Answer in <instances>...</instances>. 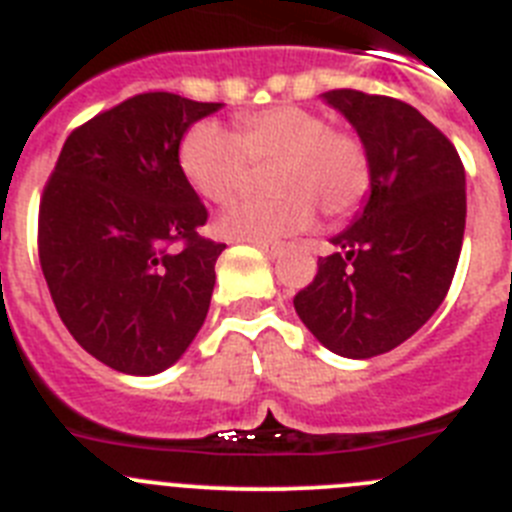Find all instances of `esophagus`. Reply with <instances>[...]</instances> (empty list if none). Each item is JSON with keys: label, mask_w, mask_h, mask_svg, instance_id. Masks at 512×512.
I'll list each match as a JSON object with an SVG mask.
<instances>
[{"label": "esophagus", "mask_w": 512, "mask_h": 512, "mask_svg": "<svg viewBox=\"0 0 512 512\" xmlns=\"http://www.w3.org/2000/svg\"><path fill=\"white\" fill-rule=\"evenodd\" d=\"M251 243L259 248V251H264L269 259H277V256H282V251H284L282 243H269V241H251Z\"/></svg>", "instance_id": "1"}]
</instances>
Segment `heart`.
Masks as SVG:
<instances>
[{"mask_svg":"<svg viewBox=\"0 0 512 512\" xmlns=\"http://www.w3.org/2000/svg\"><path fill=\"white\" fill-rule=\"evenodd\" d=\"M271 200H243L217 217V233L235 241H274L305 230L315 207L328 220L354 215L372 189L366 143L328 125L302 104H274L235 117V135L197 122L179 143V169L194 192L228 202L248 187L253 166H271Z\"/></svg>","mask_w":512,"mask_h":512,"instance_id":"b5f03b06","label":"heart"}]
</instances>
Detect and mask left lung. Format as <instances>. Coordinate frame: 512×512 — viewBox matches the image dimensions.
I'll return each mask as SVG.
<instances>
[{
    "mask_svg": "<svg viewBox=\"0 0 512 512\" xmlns=\"http://www.w3.org/2000/svg\"><path fill=\"white\" fill-rule=\"evenodd\" d=\"M372 158L364 212L330 238L336 251L295 295L312 336L346 359L387 354L431 318L459 264L467 189L459 153L431 120L395 97L323 94Z\"/></svg>",
    "mask_w": 512,
    "mask_h": 512,
    "instance_id": "1",
    "label": "left lung"
}]
</instances>
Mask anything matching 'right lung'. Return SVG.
Listing matches in <instances>:
<instances>
[{"instance_id": "right-lung-1", "label": "right lung", "mask_w": 512, "mask_h": 512, "mask_svg": "<svg viewBox=\"0 0 512 512\" xmlns=\"http://www.w3.org/2000/svg\"><path fill=\"white\" fill-rule=\"evenodd\" d=\"M220 110L146 92L66 138L38 212L40 269L84 351L125 374L169 369L210 310L225 243L202 238L207 207L179 169L192 122Z\"/></svg>"}]
</instances>
